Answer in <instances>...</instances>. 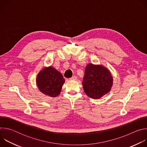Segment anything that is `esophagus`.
<instances>
[{"mask_svg":"<svg viewBox=\"0 0 147 147\" xmlns=\"http://www.w3.org/2000/svg\"><path fill=\"white\" fill-rule=\"evenodd\" d=\"M70 80H77V77L76 76H73L71 78H70Z\"/></svg>","mask_w":147,"mask_h":147,"instance_id":"esophagus-1","label":"esophagus"}]
</instances>
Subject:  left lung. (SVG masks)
I'll return each instance as SVG.
<instances>
[{"label": "left lung", "instance_id": "obj_1", "mask_svg": "<svg viewBox=\"0 0 147 147\" xmlns=\"http://www.w3.org/2000/svg\"><path fill=\"white\" fill-rule=\"evenodd\" d=\"M112 85L113 77L107 67L91 63L87 65L82 86L88 96L99 99L111 91Z\"/></svg>", "mask_w": 147, "mask_h": 147}]
</instances>
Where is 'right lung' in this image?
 I'll return each instance as SVG.
<instances>
[{
	"instance_id": "1",
	"label": "right lung",
	"mask_w": 147,
	"mask_h": 147,
	"mask_svg": "<svg viewBox=\"0 0 147 147\" xmlns=\"http://www.w3.org/2000/svg\"><path fill=\"white\" fill-rule=\"evenodd\" d=\"M36 85L39 91L51 97L58 96L65 82L62 74L52 66L44 67L38 74Z\"/></svg>"
}]
</instances>
